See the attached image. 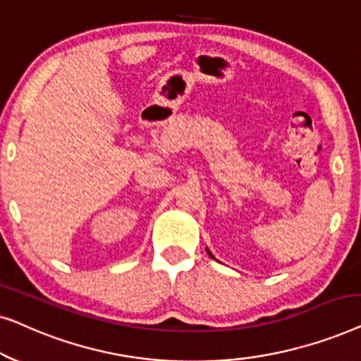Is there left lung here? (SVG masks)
<instances>
[{
  "instance_id": "obj_1",
  "label": "left lung",
  "mask_w": 361,
  "mask_h": 361,
  "mask_svg": "<svg viewBox=\"0 0 361 361\" xmlns=\"http://www.w3.org/2000/svg\"><path fill=\"white\" fill-rule=\"evenodd\" d=\"M209 255H210V251H209ZM210 256H212V255H210Z\"/></svg>"
}]
</instances>
